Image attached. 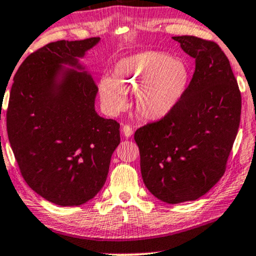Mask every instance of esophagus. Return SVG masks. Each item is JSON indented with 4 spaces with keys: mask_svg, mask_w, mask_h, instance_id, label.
I'll use <instances>...</instances> for the list:
<instances>
[{
    "mask_svg": "<svg viewBox=\"0 0 256 256\" xmlns=\"http://www.w3.org/2000/svg\"><path fill=\"white\" fill-rule=\"evenodd\" d=\"M122 134L125 137H131L134 134V128L130 125H124L122 126Z\"/></svg>",
    "mask_w": 256,
    "mask_h": 256,
    "instance_id": "obj_1",
    "label": "esophagus"
}]
</instances>
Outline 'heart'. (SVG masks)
Returning <instances> with one entry per match:
<instances>
[{"label":"heart","instance_id":"b5f03b06","mask_svg":"<svg viewBox=\"0 0 256 256\" xmlns=\"http://www.w3.org/2000/svg\"><path fill=\"white\" fill-rule=\"evenodd\" d=\"M190 82V68L183 60H174L164 52L146 50L116 64L114 78L102 77L98 92L110 114H118L128 104L126 91L136 92L140 116L156 120L174 110Z\"/></svg>","mask_w":256,"mask_h":256}]
</instances>
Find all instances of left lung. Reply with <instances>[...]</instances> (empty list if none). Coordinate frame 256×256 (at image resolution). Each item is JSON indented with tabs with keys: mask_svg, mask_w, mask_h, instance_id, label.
Wrapping results in <instances>:
<instances>
[{
	"mask_svg": "<svg viewBox=\"0 0 256 256\" xmlns=\"http://www.w3.org/2000/svg\"><path fill=\"white\" fill-rule=\"evenodd\" d=\"M195 72L171 113L134 132L146 189L167 204L194 201L225 173L242 98L230 61L213 40L177 36Z\"/></svg>",
	"mask_w": 256,
	"mask_h": 256,
	"instance_id": "1",
	"label": "left lung"
}]
</instances>
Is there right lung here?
Segmentation results:
<instances>
[{
	"instance_id": "1",
	"label": "right lung",
	"mask_w": 256,
	"mask_h": 256,
	"mask_svg": "<svg viewBox=\"0 0 256 256\" xmlns=\"http://www.w3.org/2000/svg\"><path fill=\"white\" fill-rule=\"evenodd\" d=\"M100 40H56L31 52L10 88L7 134L22 178L58 206H80L104 186L120 124L95 112L98 85L77 58ZM61 75V78L58 76Z\"/></svg>"
}]
</instances>
